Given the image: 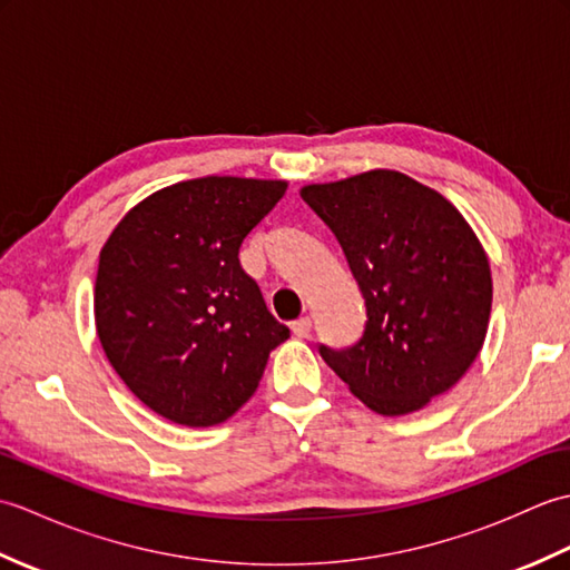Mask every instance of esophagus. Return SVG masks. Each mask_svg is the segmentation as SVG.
Listing matches in <instances>:
<instances>
[{"label": "esophagus", "instance_id": "esophagus-1", "mask_svg": "<svg viewBox=\"0 0 570 570\" xmlns=\"http://www.w3.org/2000/svg\"><path fill=\"white\" fill-rule=\"evenodd\" d=\"M311 328H313V321H311L308 316H304V318H298V321L292 323V333H294L296 337H308V335H311Z\"/></svg>", "mask_w": 570, "mask_h": 570}]
</instances>
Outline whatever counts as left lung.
I'll return each mask as SVG.
<instances>
[{
  "instance_id": "obj_1",
  "label": "left lung",
  "mask_w": 570,
  "mask_h": 570,
  "mask_svg": "<svg viewBox=\"0 0 570 570\" xmlns=\"http://www.w3.org/2000/svg\"><path fill=\"white\" fill-rule=\"evenodd\" d=\"M301 198L341 242L367 308L360 343L321 347L328 367L382 416L455 386L492 308L488 254L455 205L390 168L304 186Z\"/></svg>"
}]
</instances>
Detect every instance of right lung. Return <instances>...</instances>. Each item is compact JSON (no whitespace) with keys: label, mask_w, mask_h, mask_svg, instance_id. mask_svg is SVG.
<instances>
[{"label":"right lung","mask_w":570,"mask_h":570,"mask_svg":"<svg viewBox=\"0 0 570 570\" xmlns=\"http://www.w3.org/2000/svg\"><path fill=\"white\" fill-rule=\"evenodd\" d=\"M286 188L239 176L180 180L137 203L100 249V345L129 392L178 426L233 416L288 337L239 266L242 242Z\"/></svg>","instance_id":"add662e5"}]
</instances>
